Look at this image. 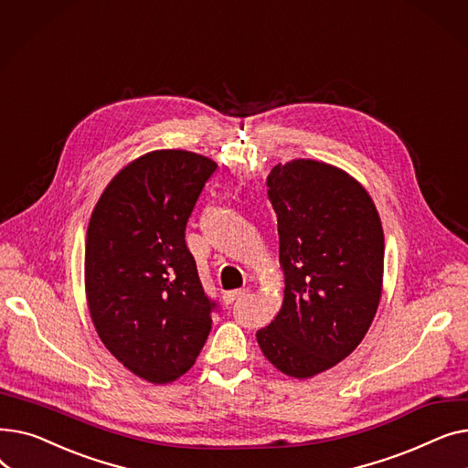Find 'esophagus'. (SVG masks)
Listing matches in <instances>:
<instances>
[{
	"instance_id": "34e87169",
	"label": "esophagus",
	"mask_w": 468,
	"mask_h": 468,
	"mask_svg": "<svg viewBox=\"0 0 468 468\" xmlns=\"http://www.w3.org/2000/svg\"><path fill=\"white\" fill-rule=\"evenodd\" d=\"M244 296H249V288H239V290H231V292H226L224 293V302L226 303H233Z\"/></svg>"
}]
</instances>
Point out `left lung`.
<instances>
[{
  "mask_svg": "<svg viewBox=\"0 0 468 468\" xmlns=\"http://www.w3.org/2000/svg\"><path fill=\"white\" fill-rule=\"evenodd\" d=\"M267 197L277 214L284 300L256 337L277 370L307 379L349 356L370 328L383 286V228L367 191L321 161L279 163Z\"/></svg>",
  "mask_w": 468,
  "mask_h": 468,
  "instance_id": "8db88e82",
  "label": "left lung"
}]
</instances>
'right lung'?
<instances>
[{"mask_svg": "<svg viewBox=\"0 0 468 468\" xmlns=\"http://www.w3.org/2000/svg\"><path fill=\"white\" fill-rule=\"evenodd\" d=\"M218 165L159 150L122 168L87 229L85 292L106 349L138 378L170 383L199 356L212 302L186 244V226Z\"/></svg>", "mask_w": 468, "mask_h": 468, "instance_id": "obj_1", "label": "right lung"}]
</instances>
